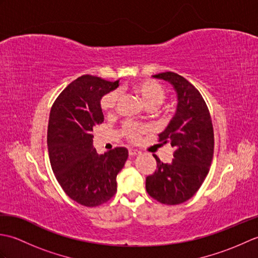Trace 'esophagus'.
Masks as SVG:
<instances>
[{
    "instance_id": "1",
    "label": "esophagus",
    "mask_w": 258,
    "mask_h": 258,
    "mask_svg": "<svg viewBox=\"0 0 258 258\" xmlns=\"http://www.w3.org/2000/svg\"><path fill=\"white\" fill-rule=\"evenodd\" d=\"M140 153H141V152H140L139 150H135V149H130V150H128V155H130V156L139 155Z\"/></svg>"
}]
</instances>
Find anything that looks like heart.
Segmentation results:
<instances>
[{"label":"heart","mask_w":258,"mask_h":258,"mask_svg":"<svg viewBox=\"0 0 258 258\" xmlns=\"http://www.w3.org/2000/svg\"><path fill=\"white\" fill-rule=\"evenodd\" d=\"M134 91L138 93L147 108H155L165 101L166 92L161 84L153 80H142L134 85ZM118 102V92L111 91L103 95L100 106L103 113L111 115L114 113ZM146 130L145 126L133 122H126L122 127V133L131 141H138L140 135Z\"/></svg>","instance_id":"1"}]
</instances>
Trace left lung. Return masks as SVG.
Segmentation results:
<instances>
[{"label":"left lung","mask_w":258,"mask_h":258,"mask_svg":"<svg viewBox=\"0 0 258 258\" xmlns=\"http://www.w3.org/2000/svg\"><path fill=\"white\" fill-rule=\"evenodd\" d=\"M171 83L177 94L176 113L160 135L174 149L171 163L156 155V171L146 177V190L162 204L176 205L193 197L204 182L214 154V131L210 111L201 93L174 72L153 75Z\"/></svg>","instance_id":"obj_1"}]
</instances>
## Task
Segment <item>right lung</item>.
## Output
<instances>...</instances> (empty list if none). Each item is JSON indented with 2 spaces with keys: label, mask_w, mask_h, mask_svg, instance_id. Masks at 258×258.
<instances>
[{
  "label": "right lung",
  "mask_w": 258,
  "mask_h": 258,
  "mask_svg": "<svg viewBox=\"0 0 258 258\" xmlns=\"http://www.w3.org/2000/svg\"><path fill=\"white\" fill-rule=\"evenodd\" d=\"M117 86L118 81L83 75L67 86L50 112L47 147L54 175L71 199L87 207L115 195L116 176L128 156L125 147L101 155L93 147V128L104 120L101 98Z\"/></svg>",
  "instance_id": "add662e5"
}]
</instances>
